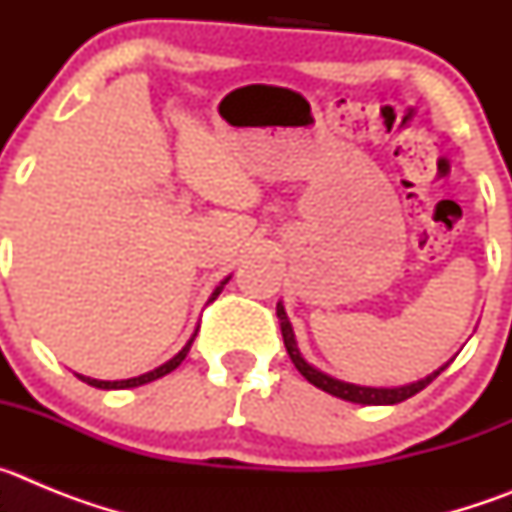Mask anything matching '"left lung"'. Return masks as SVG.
<instances>
[{
    "label": "left lung",
    "mask_w": 512,
    "mask_h": 512,
    "mask_svg": "<svg viewBox=\"0 0 512 512\" xmlns=\"http://www.w3.org/2000/svg\"><path fill=\"white\" fill-rule=\"evenodd\" d=\"M277 318H279V325H282L284 346H287V354H289V359H292V364L297 366V372H300L307 382L315 384L318 390L328 392V395H333V397H341V400H346V402H356V405H397V402L408 400V397L418 395L420 390H425V387H428V384H431L433 379H436L438 374H441L443 369H446V366L456 359L454 356V359H449L446 364L438 366L436 372L428 374V377L418 379V382L402 384V387H364V384H351V382H343V379L330 377V374L320 372L318 366L307 364L305 356H302L300 348H297L295 330H292V323H289L282 302H277Z\"/></svg>",
    "instance_id": "left-lung-1"
}]
</instances>
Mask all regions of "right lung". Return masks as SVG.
<instances>
[{
	"mask_svg": "<svg viewBox=\"0 0 512 512\" xmlns=\"http://www.w3.org/2000/svg\"><path fill=\"white\" fill-rule=\"evenodd\" d=\"M228 282H230V277H225L223 282H220V284H217L215 289H212L210 302H212V300H217V295H220V292H223V287H225V284H228ZM194 336H197V330H194L192 338H189V341L184 343V348H182V351H179V354L174 356V359H169V361H166V364H161V366H158V369H153V372L140 374V377H133V379H120V382H102V379L84 377V374H76V377H79L81 382H87V384H92V387H97V390H128V387H140V384H148V382H153V379H161V377H166V374H169V372H174L176 366H179V364H182L184 359H187L189 348H192Z\"/></svg>",
	"mask_w": 512,
	"mask_h": 512,
	"instance_id": "right-lung-1",
	"label": "right lung"
}]
</instances>
